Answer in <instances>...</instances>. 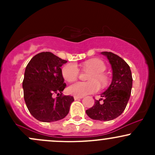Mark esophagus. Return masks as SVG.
<instances>
[{
  "label": "esophagus",
  "mask_w": 155,
  "mask_h": 155,
  "mask_svg": "<svg viewBox=\"0 0 155 155\" xmlns=\"http://www.w3.org/2000/svg\"><path fill=\"white\" fill-rule=\"evenodd\" d=\"M83 97H81V96H74V100H79V99H81V98H82Z\"/></svg>",
  "instance_id": "obj_1"
}]
</instances>
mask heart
<instances>
[{
	"label": "heart",
	"instance_id": "b5f03b06",
	"mask_svg": "<svg viewBox=\"0 0 155 155\" xmlns=\"http://www.w3.org/2000/svg\"><path fill=\"white\" fill-rule=\"evenodd\" d=\"M82 67L83 70L91 71L87 77L88 82H79L72 84L68 87L69 94L82 97L97 92L99 90V85L101 88L107 86L109 79V76L105 73L107 65L102 60L90 59L83 62ZM61 73L67 82H73L77 79L79 70L76 64L68 63L63 67Z\"/></svg>",
	"mask_w": 155,
	"mask_h": 155
}]
</instances>
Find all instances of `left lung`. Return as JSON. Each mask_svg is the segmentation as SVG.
<instances>
[{
  "label": "left lung",
  "instance_id": "left-lung-1",
  "mask_svg": "<svg viewBox=\"0 0 155 155\" xmlns=\"http://www.w3.org/2000/svg\"><path fill=\"white\" fill-rule=\"evenodd\" d=\"M112 68L110 86L101 94V99L95 101L93 107L87 109L91 118L99 121H111L119 116L125 109L132 89L133 78L129 65L121 57L110 51H103Z\"/></svg>",
  "mask_w": 155,
  "mask_h": 155
}]
</instances>
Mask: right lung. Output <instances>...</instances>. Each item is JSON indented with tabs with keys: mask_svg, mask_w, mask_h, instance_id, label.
I'll return each instance as SVG.
<instances>
[{
	"mask_svg": "<svg viewBox=\"0 0 155 155\" xmlns=\"http://www.w3.org/2000/svg\"><path fill=\"white\" fill-rule=\"evenodd\" d=\"M67 62L50 51H43L34 56L26 67L24 99L30 113L38 121H58L68 114L74 98L62 94L67 85L61 67ZM55 94L58 97L54 98Z\"/></svg>",
	"mask_w": 155,
	"mask_h": 155,
	"instance_id": "right-lung-1",
	"label": "right lung"
}]
</instances>
